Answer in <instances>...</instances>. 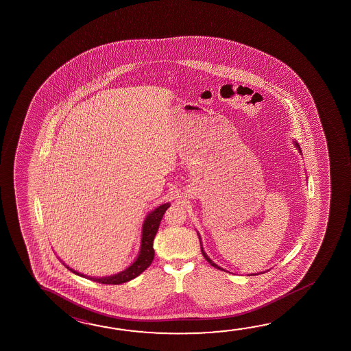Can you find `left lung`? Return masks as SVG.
Wrapping results in <instances>:
<instances>
[{
	"mask_svg": "<svg viewBox=\"0 0 351 351\" xmlns=\"http://www.w3.org/2000/svg\"><path fill=\"white\" fill-rule=\"evenodd\" d=\"M295 145H296V147H298V148H299V150H300L299 144H298V143H296V142H295ZM300 152H301V150H300ZM202 253H203V256H204V258L207 259L208 262H209V263H210V265H212L213 267H215V268H218V269L223 270V268H220V267H218V265H215V263H213L212 259H210V258H209V257H208L207 254H206V252H204V251H203V248H202Z\"/></svg>",
	"mask_w": 351,
	"mask_h": 351,
	"instance_id": "obj_1",
	"label": "left lung"
}]
</instances>
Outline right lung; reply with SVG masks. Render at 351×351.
Wrapping results in <instances>:
<instances>
[{"label":"right lung","mask_w":351,"mask_h":351,"mask_svg":"<svg viewBox=\"0 0 351 351\" xmlns=\"http://www.w3.org/2000/svg\"><path fill=\"white\" fill-rule=\"evenodd\" d=\"M170 207V204H162L160 207L156 208L153 212L149 213V215L144 220L143 229H142V243H141V252H139L138 258L134 261L133 265H130L127 269L121 271L115 276H106V278H92V276H83L80 274L78 271L71 269L77 276H84L86 279H90L93 282H101V284H111V285H119L122 282H130L134 279L136 276H138L141 273H143L147 269L153 259H154V248H153V241L156 235V231L159 229L161 219L164 213L167 212V208Z\"/></svg>","instance_id":"add662e5"}]
</instances>
